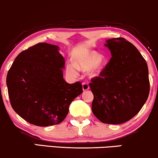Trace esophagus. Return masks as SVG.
<instances>
[{
  "label": "esophagus",
  "instance_id": "esophagus-1",
  "mask_svg": "<svg viewBox=\"0 0 158 158\" xmlns=\"http://www.w3.org/2000/svg\"><path fill=\"white\" fill-rule=\"evenodd\" d=\"M89 89V87L88 84H87V82H84L82 84V89H83V91H87V90H88Z\"/></svg>",
  "mask_w": 158,
  "mask_h": 158
}]
</instances>
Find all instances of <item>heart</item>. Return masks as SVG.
<instances>
[{"label": "heart", "mask_w": 158, "mask_h": 158, "mask_svg": "<svg viewBox=\"0 0 158 158\" xmlns=\"http://www.w3.org/2000/svg\"><path fill=\"white\" fill-rule=\"evenodd\" d=\"M106 65V60L105 57L93 51L87 52L76 61L77 69L82 71L88 70V74L90 77H98L105 69ZM69 69L73 72L75 71V67L73 65H70Z\"/></svg>", "instance_id": "heart-1"}]
</instances>
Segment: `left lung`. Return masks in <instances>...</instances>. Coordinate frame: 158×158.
<instances>
[{
  "mask_svg": "<svg viewBox=\"0 0 158 158\" xmlns=\"http://www.w3.org/2000/svg\"><path fill=\"white\" fill-rule=\"evenodd\" d=\"M105 46L111 57L89 83L92 111L103 123H124L139 112L148 98V66L136 47L124 38L108 39Z\"/></svg>",
  "mask_w": 158,
  "mask_h": 158,
  "instance_id": "8db88e82",
  "label": "left lung"
}]
</instances>
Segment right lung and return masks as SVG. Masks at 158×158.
Here are the masks:
<instances>
[{
	"label": "right lung",
	"mask_w": 158,
	"mask_h": 158,
	"mask_svg": "<svg viewBox=\"0 0 158 158\" xmlns=\"http://www.w3.org/2000/svg\"><path fill=\"white\" fill-rule=\"evenodd\" d=\"M65 59L57 46L39 43L19 53L6 77L8 93L15 112L41 127L64 120L82 85L63 79Z\"/></svg>",
	"instance_id": "obj_1"
}]
</instances>
